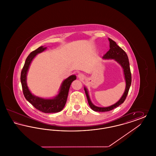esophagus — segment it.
Segmentation results:
<instances>
[{
    "label": "esophagus",
    "instance_id": "obj_1",
    "mask_svg": "<svg viewBox=\"0 0 156 156\" xmlns=\"http://www.w3.org/2000/svg\"><path fill=\"white\" fill-rule=\"evenodd\" d=\"M83 76V75L82 74H78V77H79L80 78H82Z\"/></svg>",
    "mask_w": 156,
    "mask_h": 156
}]
</instances>
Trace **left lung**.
Here are the masks:
<instances>
[{
	"mask_svg": "<svg viewBox=\"0 0 156 156\" xmlns=\"http://www.w3.org/2000/svg\"><path fill=\"white\" fill-rule=\"evenodd\" d=\"M108 39L110 42V49L104 55L103 58L104 59H115V61H116L118 63L121 65V66L123 69L125 78V80H126V89H125L123 96L120 99L119 101L117 102L116 104L112 105L111 106H109V107L100 108V107H97L92 104L90 100L87 89H86V88H84V90H85V94H86V96H87V99H88L89 106L93 111L95 112L110 111L112 109L117 108L118 106H119L120 105L123 104L126 99V97L128 94L129 90L130 89V87L131 85V82H132V74H131L130 69L129 61L128 57H127L126 52L122 48H121L119 46L117 45L115 41H114L111 38H108Z\"/></svg>",
	"mask_w": 156,
	"mask_h": 156,
	"instance_id": "left-lung-1",
	"label": "left lung"
}]
</instances>
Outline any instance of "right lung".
<instances>
[{"label": "right lung", "mask_w": 156, "mask_h": 156, "mask_svg": "<svg viewBox=\"0 0 156 156\" xmlns=\"http://www.w3.org/2000/svg\"><path fill=\"white\" fill-rule=\"evenodd\" d=\"M47 47L41 46L36 50L32 51L26 59L20 75L23 92L25 98L35 108L44 113H56L62 110L67 102L69 87L73 81L76 80V76L73 75L65 80L62 83L59 94L53 99H43L36 97L30 92L27 86L26 76L30 63L37 54L43 52Z\"/></svg>", "instance_id": "right-lung-1"}]
</instances>
